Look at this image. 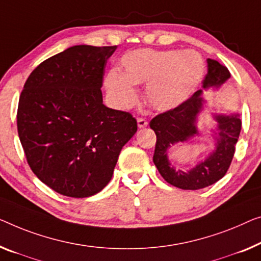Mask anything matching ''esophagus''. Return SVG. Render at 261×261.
Returning a JSON list of instances; mask_svg holds the SVG:
<instances>
[{
    "instance_id": "34e87169",
    "label": "esophagus",
    "mask_w": 261,
    "mask_h": 261,
    "mask_svg": "<svg viewBox=\"0 0 261 261\" xmlns=\"http://www.w3.org/2000/svg\"><path fill=\"white\" fill-rule=\"evenodd\" d=\"M137 124H138V127H145V126H147V120L145 119V118H142V117H139L138 119H137Z\"/></svg>"
}]
</instances>
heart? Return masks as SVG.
Returning a JSON list of instances; mask_svg holds the SVG:
<instances>
[{"label": "heart", "instance_id": "b5f03b06", "mask_svg": "<svg viewBox=\"0 0 261 261\" xmlns=\"http://www.w3.org/2000/svg\"><path fill=\"white\" fill-rule=\"evenodd\" d=\"M205 64L192 50L139 49L122 58L123 77L110 72L106 79L109 95L119 108L137 103L134 85L147 84L145 98L157 110H170L181 104L196 90L203 79Z\"/></svg>", "mask_w": 261, "mask_h": 261}]
</instances>
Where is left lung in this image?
I'll use <instances>...</instances> for the list:
<instances>
[{"mask_svg": "<svg viewBox=\"0 0 261 261\" xmlns=\"http://www.w3.org/2000/svg\"><path fill=\"white\" fill-rule=\"evenodd\" d=\"M230 77V71L226 67L207 58V72L201 82V88L204 90L219 88ZM200 95L201 90H198L178 107L162 112L150 122V127L157 136L153 154L154 165L169 184L182 190L204 189L215 184L226 174L242 130V120L238 114L216 115L215 118L218 123L216 150L205 162H201L189 172L174 170L168 159V149L178 142H185L198 135L196 119L204 103Z\"/></svg>", "mask_w": 261, "mask_h": 261, "instance_id": "8db88e82", "label": "left lung"}]
</instances>
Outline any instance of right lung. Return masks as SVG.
<instances>
[{
	"instance_id": "add662e5",
	"label": "right lung",
	"mask_w": 261,
	"mask_h": 261,
	"mask_svg": "<svg viewBox=\"0 0 261 261\" xmlns=\"http://www.w3.org/2000/svg\"><path fill=\"white\" fill-rule=\"evenodd\" d=\"M116 48L70 46L35 68L19 96L17 131L27 162L38 179L63 196L102 191L137 131L130 112L103 104L107 61Z\"/></svg>"
}]
</instances>
